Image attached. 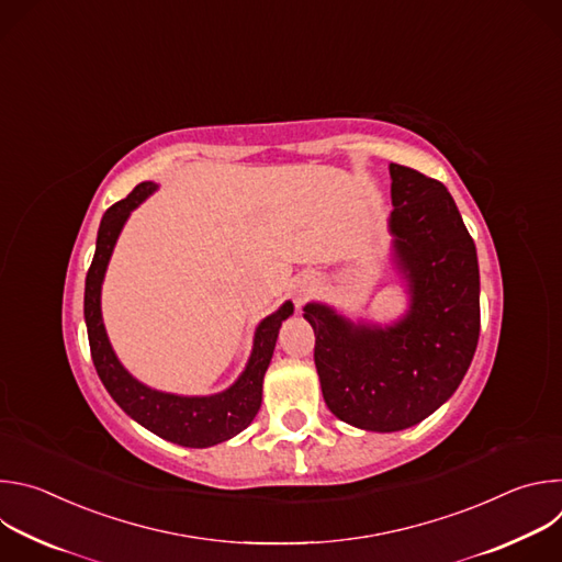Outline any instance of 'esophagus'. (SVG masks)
<instances>
[{
  "mask_svg": "<svg viewBox=\"0 0 562 562\" xmlns=\"http://www.w3.org/2000/svg\"><path fill=\"white\" fill-rule=\"evenodd\" d=\"M306 293H308V289H297V291H295V302H297V306L304 302Z\"/></svg>",
  "mask_w": 562,
  "mask_h": 562,
  "instance_id": "34e87169",
  "label": "esophagus"
}]
</instances>
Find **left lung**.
Returning a JSON list of instances; mask_svg holds the SVG:
<instances>
[{
	"instance_id": "8db88e82",
	"label": "left lung",
	"mask_w": 562,
	"mask_h": 562,
	"mask_svg": "<svg viewBox=\"0 0 562 562\" xmlns=\"http://www.w3.org/2000/svg\"><path fill=\"white\" fill-rule=\"evenodd\" d=\"M391 233L414 304L391 329L353 327L306 304L315 369L331 414L369 431L407 429L458 389L480 334L475 245L447 187L391 165Z\"/></svg>"
}]
</instances>
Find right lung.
Returning a JSON list of instances; mask_svg holds the SVG:
<instances>
[{
  "label": "right lung",
  "mask_w": 562,
  "mask_h": 562,
  "mask_svg": "<svg viewBox=\"0 0 562 562\" xmlns=\"http://www.w3.org/2000/svg\"><path fill=\"white\" fill-rule=\"evenodd\" d=\"M155 191L153 182L137 184L124 200L106 209L100 231L93 262L87 273L85 291V317L89 329L91 358L100 380L115 403L142 427L157 434L159 438L178 442L182 447H211L224 442L247 429L256 418L262 403V380L271 362L276 340L282 327V319L293 313V304L286 302L280 311L262 319L251 360L239 375V380L224 393L211 397H182L171 393H159L137 382L115 358L106 338L100 311V289L104 271L115 247V239L128 217V213Z\"/></svg>",
  "instance_id": "right-lung-1"
}]
</instances>
